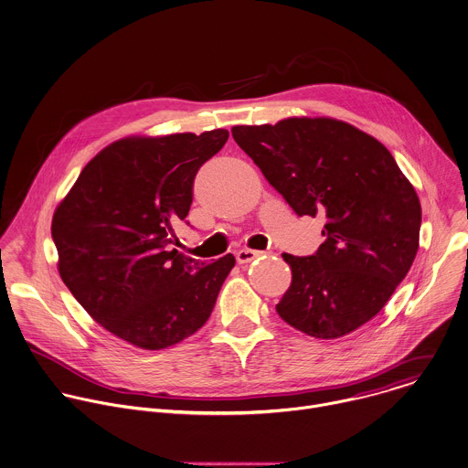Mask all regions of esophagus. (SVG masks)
<instances>
[{
  "label": "esophagus",
  "mask_w": 468,
  "mask_h": 468,
  "mask_svg": "<svg viewBox=\"0 0 468 468\" xmlns=\"http://www.w3.org/2000/svg\"><path fill=\"white\" fill-rule=\"evenodd\" d=\"M259 255H262V251H255V250H240V251H237V262L239 264H248V262H251L253 259H257Z\"/></svg>",
  "instance_id": "obj_1"
}]
</instances>
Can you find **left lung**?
<instances>
[{
    "label": "left lung",
    "instance_id": "left-lung-1",
    "mask_svg": "<svg viewBox=\"0 0 468 468\" xmlns=\"http://www.w3.org/2000/svg\"><path fill=\"white\" fill-rule=\"evenodd\" d=\"M231 134L299 217L326 218L315 255H282L292 284L277 314L317 339L376 317L407 277L421 228L418 193L390 151L334 118L235 125Z\"/></svg>",
    "mask_w": 468,
    "mask_h": 468
}]
</instances>
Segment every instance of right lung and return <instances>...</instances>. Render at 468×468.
Here are the masks:
<instances>
[{
  "instance_id": "add662e5",
  "label": "right lung",
  "mask_w": 468,
  "mask_h": 468,
  "mask_svg": "<svg viewBox=\"0 0 468 468\" xmlns=\"http://www.w3.org/2000/svg\"><path fill=\"white\" fill-rule=\"evenodd\" d=\"M229 133L131 136L101 149L52 217L58 271L107 332L144 350L193 335L209 319L231 253L206 264L178 253L193 180Z\"/></svg>"
}]
</instances>
